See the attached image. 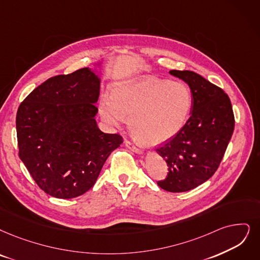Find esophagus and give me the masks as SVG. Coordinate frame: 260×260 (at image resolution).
I'll return each instance as SVG.
<instances>
[{"instance_id": "1", "label": "esophagus", "mask_w": 260, "mask_h": 260, "mask_svg": "<svg viewBox=\"0 0 260 260\" xmlns=\"http://www.w3.org/2000/svg\"><path fill=\"white\" fill-rule=\"evenodd\" d=\"M124 144H126V146H127L129 149L133 150L134 152H138V153H142V152H143L142 147L138 146V145H136L134 143H132V142H131V141H129V140H126V141H124Z\"/></svg>"}]
</instances>
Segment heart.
I'll return each mask as SVG.
<instances>
[{
	"instance_id": "b5f03b06",
	"label": "heart",
	"mask_w": 260,
	"mask_h": 260,
	"mask_svg": "<svg viewBox=\"0 0 260 260\" xmlns=\"http://www.w3.org/2000/svg\"><path fill=\"white\" fill-rule=\"evenodd\" d=\"M192 107L189 87L181 82L143 78L118 83L111 98L99 101V114L110 127L129 117L133 137L147 145H159L177 134Z\"/></svg>"
}]
</instances>
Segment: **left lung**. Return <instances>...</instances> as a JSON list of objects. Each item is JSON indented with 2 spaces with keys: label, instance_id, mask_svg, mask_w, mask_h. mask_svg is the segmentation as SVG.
Masks as SVG:
<instances>
[{
  "label": "left lung",
  "instance_id": "1",
  "mask_svg": "<svg viewBox=\"0 0 260 260\" xmlns=\"http://www.w3.org/2000/svg\"><path fill=\"white\" fill-rule=\"evenodd\" d=\"M184 81L193 96L190 118L176 136L157 148L168 163L166 178L158 181L169 192L190 191L208 180L224 157L235 117L230 97L196 72L171 70Z\"/></svg>",
  "mask_w": 260,
  "mask_h": 260
}]
</instances>
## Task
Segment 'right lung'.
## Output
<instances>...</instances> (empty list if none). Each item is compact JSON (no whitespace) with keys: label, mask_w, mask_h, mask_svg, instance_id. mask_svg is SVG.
Here are the masks:
<instances>
[{"label":"right lung","mask_w":260,"mask_h":260,"mask_svg":"<svg viewBox=\"0 0 260 260\" xmlns=\"http://www.w3.org/2000/svg\"><path fill=\"white\" fill-rule=\"evenodd\" d=\"M100 79L89 68L48 79L21 102L16 117L19 157L39 188L74 199L95 184L122 143L95 119Z\"/></svg>","instance_id":"add662e5"}]
</instances>
